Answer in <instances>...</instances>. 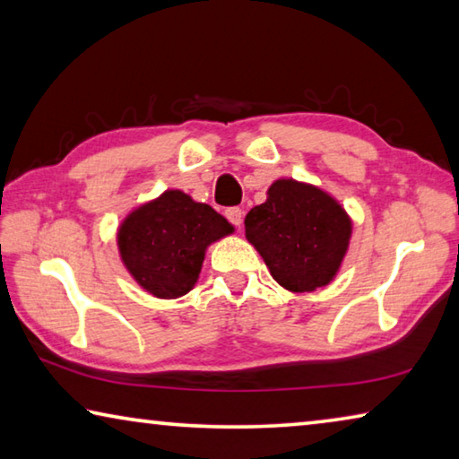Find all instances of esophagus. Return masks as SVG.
<instances>
[{
    "label": "esophagus",
    "instance_id": "34e87169",
    "mask_svg": "<svg viewBox=\"0 0 459 459\" xmlns=\"http://www.w3.org/2000/svg\"><path fill=\"white\" fill-rule=\"evenodd\" d=\"M227 219L235 224V227H240V224H243V211H240L238 206H232V208H227Z\"/></svg>",
    "mask_w": 459,
    "mask_h": 459
}]
</instances>
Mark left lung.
Instances as JSON below:
<instances>
[{
  "mask_svg": "<svg viewBox=\"0 0 459 459\" xmlns=\"http://www.w3.org/2000/svg\"><path fill=\"white\" fill-rule=\"evenodd\" d=\"M245 235L279 285L306 293L336 277L352 221L328 192L281 178L269 186L267 200L245 216Z\"/></svg>",
  "mask_w": 459,
  "mask_h": 459,
  "instance_id": "left-lung-1",
  "label": "left lung"
}]
</instances>
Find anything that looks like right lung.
Here are the masks:
<instances>
[{"label":"right lung","instance_id":"1","mask_svg":"<svg viewBox=\"0 0 459 459\" xmlns=\"http://www.w3.org/2000/svg\"><path fill=\"white\" fill-rule=\"evenodd\" d=\"M230 232L232 224L212 206L166 190L127 214L117 245L123 265L147 293L176 299L196 285L208 245Z\"/></svg>","mask_w":459,"mask_h":459}]
</instances>
